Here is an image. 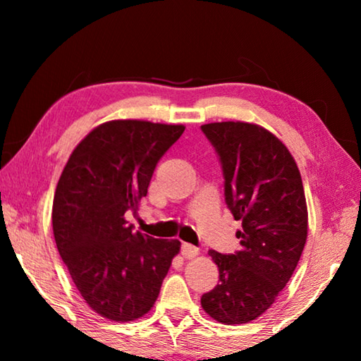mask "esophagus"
I'll return each instance as SVG.
<instances>
[{
    "mask_svg": "<svg viewBox=\"0 0 361 361\" xmlns=\"http://www.w3.org/2000/svg\"><path fill=\"white\" fill-rule=\"evenodd\" d=\"M181 255L185 256V258H188V259L195 258V256L199 255V248H195L194 245H191V243H183V245H181Z\"/></svg>",
    "mask_w": 361,
    "mask_h": 361,
    "instance_id": "34e87169",
    "label": "esophagus"
}]
</instances>
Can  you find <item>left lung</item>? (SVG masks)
Masks as SVG:
<instances>
[{
  "instance_id": "left-lung-1",
  "label": "left lung",
  "mask_w": 361,
  "mask_h": 361,
  "mask_svg": "<svg viewBox=\"0 0 361 361\" xmlns=\"http://www.w3.org/2000/svg\"><path fill=\"white\" fill-rule=\"evenodd\" d=\"M216 149L224 199L242 248L210 250L219 283L200 298L202 309L224 325L258 319L288 283L307 239V205L295 159L264 127L228 121L200 126Z\"/></svg>"
}]
</instances>
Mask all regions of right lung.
Listing matches in <instances>:
<instances>
[{"mask_svg": "<svg viewBox=\"0 0 361 361\" xmlns=\"http://www.w3.org/2000/svg\"><path fill=\"white\" fill-rule=\"evenodd\" d=\"M185 126L109 121L87 133L66 162L52 204L59 253L89 307L113 322L149 312L180 240L133 231L159 159Z\"/></svg>", "mask_w": 361, "mask_h": 361, "instance_id": "add662e5", "label": "right lung"}]
</instances>
